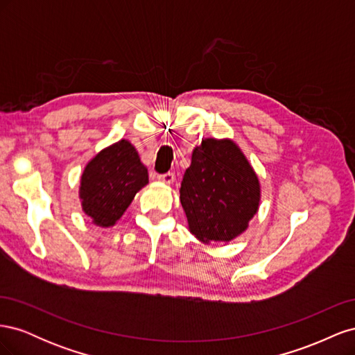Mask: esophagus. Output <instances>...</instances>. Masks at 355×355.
<instances>
[{"label":"esophagus","instance_id":"34e87169","mask_svg":"<svg viewBox=\"0 0 355 355\" xmlns=\"http://www.w3.org/2000/svg\"><path fill=\"white\" fill-rule=\"evenodd\" d=\"M158 182H161V184H164V185H171L175 182V175L173 173H164V175H159L158 178Z\"/></svg>","mask_w":355,"mask_h":355}]
</instances>
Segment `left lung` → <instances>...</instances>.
<instances>
[{
	"label": "left lung",
	"instance_id": "left-lung-1",
	"mask_svg": "<svg viewBox=\"0 0 355 355\" xmlns=\"http://www.w3.org/2000/svg\"><path fill=\"white\" fill-rule=\"evenodd\" d=\"M261 197L259 176L232 139L206 137L194 148L179 198L197 240L237 239L259 210Z\"/></svg>",
	"mask_w": 355,
	"mask_h": 355
}]
</instances>
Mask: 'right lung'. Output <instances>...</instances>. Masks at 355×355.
<instances>
[{"label": "right lung", "mask_w": 355, "mask_h": 355, "mask_svg": "<svg viewBox=\"0 0 355 355\" xmlns=\"http://www.w3.org/2000/svg\"><path fill=\"white\" fill-rule=\"evenodd\" d=\"M148 182V168L135 145L121 139L85 164L78 189L81 209L96 227L112 228Z\"/></svg>", "instance_id": "1"}]
</instances>
